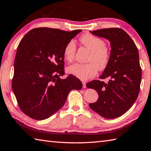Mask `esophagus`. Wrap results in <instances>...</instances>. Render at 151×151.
Instances as JSON below:
<instances>
[{
    "instance_id": "1",
    "label": "esophagus",
    "mask_w": 151,
    "mask_h": 151,
    "mask_svg": "<svg viewBox=\"0 0 151 151\" xmlns=\"http://www.w3.org/2000/svg\"><path fill=\"white\" fill-rule=\"evenodd\" d=\"M86 82H84V81H83V88H86Z\"/></svg>"
}]
</instances>
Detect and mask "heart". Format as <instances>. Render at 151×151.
<instances>
[{
  "label": "heart",
  "mask_w": 151,
  "mask_h": 151,
  "mask_svg": "<svg viewBox=\"0 0 151 151\" xmlns=\"http://www.w3.org/2000/svg\"><path fill=\"white\" fill-rule=\"evenodd\" d=\"M80 42L85 47L90 51L86 64L75 63L68 67L67 72L81 80H86L94 76L99 70H104L108 66L110 59V52L105 46V42L101 38L89 33L83 34L80 37ZM76 53V45L70 41L65 45L63 50L65 59L68 62L73 61Z\"/></svg>",
  "instance_id": "b5f03b06"
}]
</instances>
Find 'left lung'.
Wrapping results in <instances>:
<instances>
[{
	"mask_svg": "<svg viewBox=\"0 0 151 151\" xmlns=\"http://www.w3.org/2000/svg\"><path fill=\"white\" fill-rule=\"evenodd\" d=\"M90 32L108 40L111 49L109 63L100 76L101 79L109 77L108 83L94 80L86 84L87 88L94 89L98 94L97 102L89 106L104 118H116L127 111L138 97L141 81L138 49L121 28Z\"/></svg>",
	"mask_w": 151,
	"mask_h": 151,
	"instance_id": "1",
	"label": "left lung"
}]
</instances>
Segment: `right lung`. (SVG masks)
<instances>
[{
	"label": "right lung",
	"instance_id": "add662e5",
	"mask_svg": "<svg viewBox=\"0 0 151 151\" xmlns=\"http://www.w3.org/2000/svg\"><path fill=\"white\" fill-rule=\"evenodd\" d=\"M81 31L37 28L20 41L12 88L19 108L31 118H48L64 106L70 90L83 87L72 75L61 78L65 75L64 48Z\"/></svg>",
	"mask_w": 151,
	"mask_h": 151
}]
</instances>
